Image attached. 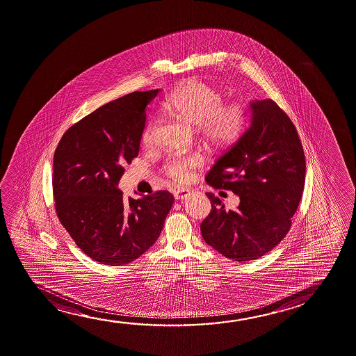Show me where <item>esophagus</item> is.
Segmentation results:
<instances>
[{
	"label": "esophagus",
	"mask_w": 356,
	"mask_h": 356,
	"mask_svg": "<svg viewBox=\"0 0 356 356\" xmlns=\"http://www.w3.org/2000/svg\"><path fill=\"white\" fill-rule=\"evenodd\" d=\"M173 195H175V200H183V199H186L188 196L191 195V191L188 188H181V189L175 191Z\"/></svg>",
	"instance_id": "1"
}]
</instances>
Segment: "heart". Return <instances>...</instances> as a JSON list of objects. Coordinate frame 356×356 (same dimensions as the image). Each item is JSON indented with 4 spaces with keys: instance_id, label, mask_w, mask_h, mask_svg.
<instances>
[{
    "instance_id": "b5f03b06",
    "label": "heart",
    "mask_w": 356,
    "mask_h": 356,
    "mask_svg": "<svg viewBox=\"0 0 356 356\" xmlns=\"http://www.w3.org/2000/svg\"><path fill=\"white\" fill-rule=\"evenodd\" d=\"M223 96L213 86L200 79L184 81L165 101V108L175 118L196 127L197 136L213 150H225L243 136L248 125L245 105L234 101L223 105ZM155 120H149L141 131V143H152ZM204 159L200 154L173 157L165 162L163 173L175 183H186L193 172L201 167Z\"/></svg>"
}]
</instances>
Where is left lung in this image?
<instances>
[{"mask_svg": "<svg viewBox=\"0 0 356 356\" xmlns=\"http://www.w3.org/2000/svg\"><path fill=\"white\" fill-rule=\"evenodd\" d=\"M249 129L222 154L205 179L239 196L227 211L206 193L210 215L200 225L204 241L227 259L256 260L278 245L305 186V154L296 125L275 101H252Z\"/></svg>", "mask_w": 356, "mask_h": 356, "instance_id": "1", "label": "left lung"}]
</instances>
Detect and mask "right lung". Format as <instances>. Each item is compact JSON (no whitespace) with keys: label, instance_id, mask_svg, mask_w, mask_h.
<instances>
[{"label":"right lung","instance_id":"right-lung-1","mask_svg":"<svg viewBox=\"0 0 356 356\" xmlns=\"http://www.w3.org/2000/svg\"><path fill=\"white\" fill-rule=\"evenodd\" d=\"M159 91H134L101 106L56 147V213L76 246L102 265H125L150 249L175 202L167 191L136 200L117 188L123 165L139 154L146 106Z\"/></svg>","mask_w":356,"mask_h":356}]
</instances>
